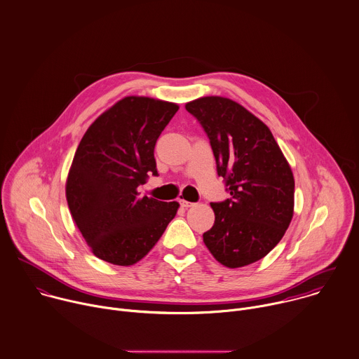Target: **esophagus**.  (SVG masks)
Segmentation results:
<instances>
[{
	"label": "esophagus",
	"mask_w": 359,
	"mask_h": 359,
	"mask_svg": "<svg viewBox=\"0 0 359 359\" xmlns=\"http://www.w3.org/2000/svg\"><path fill=\"white\" fill-rule=\"evenodd\" d=\"M179 203H180V205H182L183 208H190V207H193V205H194L193 203H190V201H186V200H180Z\"/></svg>",
	"instance_id": "34e87169"
}]
</instances>
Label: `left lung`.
<instances>
[{
  "label": "left lung",
  "mask_w": 359,
  "mask_h": 359,
  "mask_svg": "<svg viewBox=\"0 0 359 359\" xmlns=\"http://www.w3.org/2000/svg\"><path fill=\"white\" fill-rule=\"evenodd\" d=\"M205 131L218 176L231 198L211 203L215 222L203 235L211 255L238 269L267 256L294 215L295 180L270 128L239 103L221 96L189 102Z\"/></svg>",
  "instance_id": "left-lung-1"
}]
</instances>
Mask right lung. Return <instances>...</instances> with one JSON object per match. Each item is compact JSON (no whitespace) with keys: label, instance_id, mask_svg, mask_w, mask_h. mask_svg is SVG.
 I'll return each mask as SVG.
<instances>
[{"label":"right lung","instance_id":"right-lung-1","mask_svg":"<svg viewBox=\"0 0 359 359\" xmlns=\"http://www.w3.org/2000/svg\"><path fill=\"white\" fill-rule=\"evenodd\" d=\"M177 110L170 102L127 96L83 134L65 194L75 225L100 260L135 264L175 218L179 203L140 197L137 189L148 175L158 176L155 144Z\"/></svg>","mask_w":359,"mask_h":359}]
</instances>
